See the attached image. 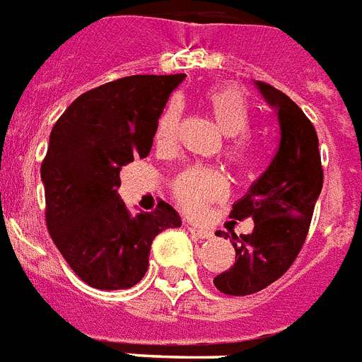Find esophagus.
<instances>
[{
	"label": "esophagus",
	"mask_w": 362,
	"mask_h": 362,
	"mask_svg": "<svg viewBox=\"0 0 362 362\" xmlns=\"http://www.w3.org/2000/svg\"><path fill=\"white\" fill-rule=\"evenodd\" d=\"M185 226H187V230H189L192 235L198 237V239H202V241H204V239H211V237H213V231H211L209 228L198 226V224H190V222H187Z\"/></svg>",
	"instance_id": "obj_1"
}]
</instances>
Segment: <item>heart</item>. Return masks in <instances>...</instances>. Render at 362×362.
I'll return each instance as SVG.
<instances>
[{"label": "heart", "instance_id": "obj_1", "mask_svg": "<svg viewBox=\"0 0 362 362\" xmlns=\"http://www.w3.org/2000/svg\"><path fill=\"white\" fill-rule=\"evenodd\" d=\"M205 104L221 131L230 136L224 155L235 168H247L250 160L247 141L237 138L247 132L250 123L247 100L235 88L211 89L205 95ZM183 108L179 103H170L163 110L155 127V144L158 149H172L177 144ZM175 204L190 216H202L211 204L226 196V179L216 168L190 166L177 173L170 185Z\"/></svg>", "mask_w": 362, "mask_h": 362}]
</instances>
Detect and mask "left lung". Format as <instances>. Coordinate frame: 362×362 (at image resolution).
Segmentation results:
<instances>
[{"mask_svg": "<svg viewBox=\"0 0 362 362\" xmlns=\"http://www.w3.org/2000/svg\"><path fill=\"white\" fill-rule=\"evenodd\" d=\"M256 86L279 117V147L265 173L230 213L233 221H254L252 233H231L235 262L213 280L216 290L235 297L267 288L291 267L305 245L323 187L317 134L310 119L280 89L265 82Z\"/></svg>", "mask_w": 362, "mask_h": 362, "instance_id": "1", "label": "left lung"}]
</instances>
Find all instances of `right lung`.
Instances as JSON below:
<instances>
[{
  "label": "right lung",
  "instance_id": "right-lung-1",
  "mask_svg": "<svg viewBox=\"0 0 362 362\" xmlns=\"http://www.w3.org/2000/svg\"><path fill=\"white\" fill-rule=\"evenodd\" d=\"M185 74H134L80 95L52 129L40 164L46 226L69 267L97 290H127L149 265L153 239L179 228L158 202L132 215L117 196L121 168L151 151L155 127Z\"/></svg>",
  "mask_w": 362,
  "mask_h": 362
}]
</instances>
